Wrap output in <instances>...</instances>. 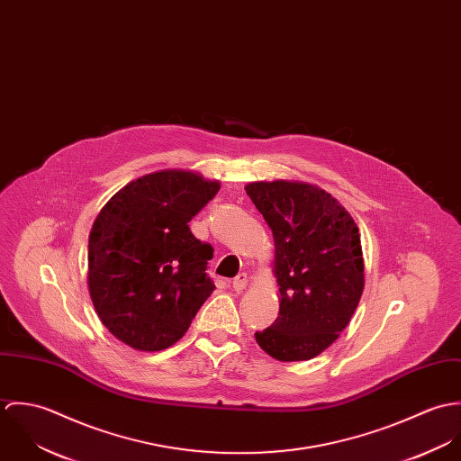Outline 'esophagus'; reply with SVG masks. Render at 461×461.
I'll use <instances>...</instances> for the list:
<instances>
[{"label": "esophagus", "instance_id": "esophagus-1", "mask_svg": "<svg viewBox=\"0 0 461 461\" xmlns=\"http://www.w3.org/2000/svg\"><path fill=\"white\" fill-rule=\"evenodd\" d=\"M247 282H249V276H247V273H240L234 280H232V289L234 291H243L245 287H247Z\"/></svg>", "mask_w": 461, "mask_h": 461}]
</instances>
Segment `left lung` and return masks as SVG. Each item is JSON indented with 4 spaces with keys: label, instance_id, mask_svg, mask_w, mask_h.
Wrapping results in <instances>:
<instances>
[{
    "label": "left lung",
    "instance_id": "8db88e82",
    "mask_svg": "<svg viewBox=\"0 0 461 461\" xmlns=\"http://www.w3.org/2000/svg\"><path fill=\"white\" fill-rule=\"evenodd\" d=\"M275 238L280 311L256 331L264 351L282 362L309 360L348 327L364 291L360 234L349 212L325 190L307 183H250Z\"/></svg>",
    "mask_w": 461,
    "mask_h": 461
}]
</instances>
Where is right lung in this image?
I'll return each instance as SVG.
<instances>
[{"label": "right lung", "instance_id": "1", "mask_svg": "<svg viewBox=\"0 0 461 461\" xmlns=\"http://www.w3.org/2000/svg\"><path fill=\"white\" fill-rule=\"evenodd\" d=\"M220 190L194 172L143 176L106 202L88 238V289L103 325L140 351H159L190 329L214 291L212 247L188 221Z\"/></svg>", "mask_w": 461, "mask_h": 461}]
</instances>
